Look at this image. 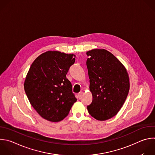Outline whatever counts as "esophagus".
<instances>
[{"mask_svg":"<svg viewBox=\"0 0 155 155\" xmlns=\"http://www.w3.org/2000/svg\"><path fill=\"white\" fill-rule=\"evenodd\" d=\"M82 94H83V92H82V91L80 92L78 94V98H80V97L82 96Z\"/></svg>","mask_w":155,"mask_h":155,"instance_id":"1","label":"esophagus"}]
</instances>
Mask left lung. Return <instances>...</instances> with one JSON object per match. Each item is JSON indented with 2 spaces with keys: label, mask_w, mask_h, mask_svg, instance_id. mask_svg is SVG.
Segmentation results:
<instances>
[{
  "label": "left lung",
  "mask_w": 155,
  "mask_h": 155,
  "mask_svg": "<svg viewBox=\"0 0 155 155\" xmlns=\"http://www.w3.org/2000/svg\"><path fill=\"white\" fill-rule=\"evenodd\" d=\"M86 54L92 95L87 109L95 119L106 120L116 116L124 104L130 89L128 74L122 63L105 49H92Z\"/></svg>",
  "instance_id": "1"
}]
</instances>
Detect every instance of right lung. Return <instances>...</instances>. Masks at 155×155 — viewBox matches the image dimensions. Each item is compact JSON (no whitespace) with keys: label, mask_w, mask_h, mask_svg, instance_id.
<instances>
[{"label":"right lung","mask_w":155,"mask_h":155,"mask_svg":"<svg viewBox=\"0 0 155 155\" xmlns=\"http://www.w3.org/2000/svg\"><path fill=\"white\" fill-rule=\"evenodd\" d=\"M75 55L47 51L31 64L24 90L33 108L44 119L57 122L64 119L77 101L71 81L66 78Z\"/></svg>","instance_id":"1"}]
</instances>
